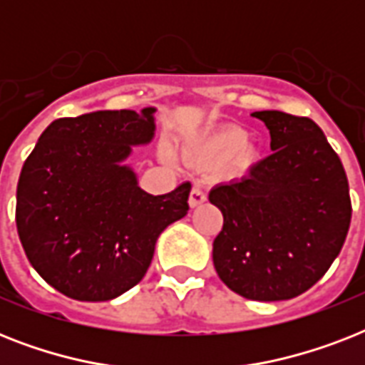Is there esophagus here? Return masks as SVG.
<instances>
[{"mask_svg":"<svg viewBox=\"0 0 365 365\" xmlns=\"http://www.w3.org/2000/svg\"><path fill=\"white\" fill-rule=\"evenodd\" d=\"M202 202H206V193L200 187H193L191 193H189V206L195 208V206H200Z\"/></svg>","mask_w":365,"mask_h":365,"instance_id":"1","label":"esophagus"}]
</instances>
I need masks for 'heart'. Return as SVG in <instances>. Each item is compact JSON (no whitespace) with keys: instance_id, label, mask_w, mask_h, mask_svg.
<instances>
[{"instance_id":"obj_1","label":"heart","mask_w":365,"mask_h":365,"mask_svg":"<svg viewBox=\"0 0 365 365\" xmlns=\"http://www.w3.org/2000/svg\"><path fill=\"white\" fill-rule=\"evenodd\" d=\"M244 143H246V132L237 128V126H229L225 130H220L214 136L206 138L195 155L199 159L222 160L242 149Z\"/></svg>"}]
</instances>
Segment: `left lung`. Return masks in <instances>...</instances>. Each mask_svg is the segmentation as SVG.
<instances>
[{"label":"left lung","mask_w":365,"mask_h":365,"mask_svg":"<svg viewBox=\"0 0 365 365\" xmlns=\"http://www.w3.org/2000/svg\"><path fill=\"white\" fill-rule=\"evenodd\" d=\"M252 117L269 128L272 153L208 195L223 214L212 257L235 294L292 299L314 286L343 248L352 216L349 180L312 119L274 110Z\"/></svg>","instance_id":"obj_1"}]
</instances>
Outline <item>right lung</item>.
<instances>
[{"mask_svg": "<svg viewBox=\"0 0 365 365\" xmlns=\"http://www.w3.org/2000/svg\"><path fill=\"white\" fill-rule=\"evenodd\" d=\"M155 108L62 117L43 130L16 187L31 267L60 294L110 301L148 272L159 235L189 210L191 183L149 195L123 160L155 136Z\"/></svg>", "mask_w": 365, "mask_h": 365, "instance_id": "obj_1", "label": "right lung"}]
</instances>
